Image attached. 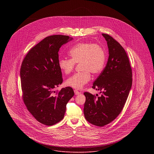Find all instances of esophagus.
Masks as SVG:
<instances>
[{"label": "esophagus", "instance_id": "34e87169", "mask_svg": "<svg viewBox=\"0 0 154 154\" xmlns=\"http://www.w3.org/2000/svg\"><path fill=\"white\" fill-rule=\"evenodd\" d=\"M74 94H75V95H79L81 94V93L80 92L78 91L77 90H74Z\"/></svg>", "mask_w": 154, "mask_h": 154}]
</instances>
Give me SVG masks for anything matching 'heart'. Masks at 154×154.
Listing matches in <instances>:
<instances>
[{
	"label": "heart",
	"mask_w": 154,
	"mask_h": 154,
	"mask_svg": "<svg viewBox=\"0 0 154 154\" xmlns=\"http://www.w3.org/2000/svg\"><path fill=\"white\" fill-rule=\"evenodd\" d=\"M69 54L71 59L59 60L60 70L66 74L71 73L75 64L81 63V73L74 74L66 80L67 86L81 89L91 80V73L97 74L104 67L106 56L101 46L92 43H80L74 45Z\"/></svg>",
	"instance_id": "obj_1"
}]
</instances>
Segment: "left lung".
I'll return each instance as SVG.
<instances>
[{
  "mask_svg": "<svg viewBox=\"0 0 154 154\" xmlns=\"http://www.w3.org/2000/svg\"><path fill=\"white\" fill-rule=\"evenodd\" d=\"M109 48L106 66L97 78L92 88L100 91L96 98L85 92L84 114L91 124L103 126L117 117L123 109L132 85V73L124 48L110 35L102 33Z\"/></svg>",
  "mask_w": 154,
  "mask_h": 154,
  "instance_id": "1",
  "label": "left lung"
}]
</instances>
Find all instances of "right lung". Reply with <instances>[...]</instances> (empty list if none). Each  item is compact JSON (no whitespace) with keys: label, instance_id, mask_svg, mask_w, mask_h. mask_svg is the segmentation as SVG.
<instances>
[{"label":"right lung","instance_id":"right-lung-1","mask_svg":"<svg viewBox=\"0 0 154 154\" xmlns=\"http://www.w3.org/2000/svg\"><path fill=\"white\" fill-rule=\"evenodd\" d=\"M72 40L64 35L47 37L30 50L22 62L23 100L31 114L42 124L51 126L60 122L67 103L74 95L69 87L54 94V89L63 81L58 66L59 48Z\"/></svg>","mask_w":154,"mask_h":154}]
</instances>
